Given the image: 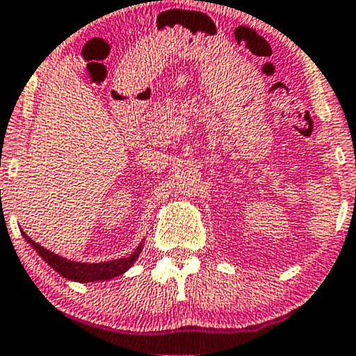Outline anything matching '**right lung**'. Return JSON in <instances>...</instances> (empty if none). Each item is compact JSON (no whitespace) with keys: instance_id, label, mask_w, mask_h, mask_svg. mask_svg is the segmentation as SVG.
<instances>
[{"instance_id":"right-lung-1","label":"right lung","mask_w":356,"mask_h":356,"mask_svg":"<svg viewBox=\"0 0 356 356\" xmlns=\"http://www.w3.org/2000/svg\"><path fill=\"white\" fill-rule=\"evenodd\" d=\"M23 237L26 238L28 243H31V247L38 254L41 255V259L46 264L51 265L59 275H63L67 280L81 282V284H88V282H102V280H111V278L122 275L124 272L129 270L132 264L136 262L137 257H139L140 250H143V242L139 243V247L126 259H115L109 260V262H101V264H86V262H72V260L63 259L54 252L48 250V248L41 247L40 243H36L23 232Z\"/></svg>"}]
</instances>
